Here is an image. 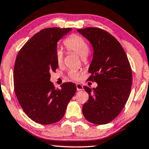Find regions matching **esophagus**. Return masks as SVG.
<instances>
[{"label": "esophagus", "instance_id": "34e87169", "mask_svg": "<svg viewBox=\"0 0 149 149\" xmlns=\"http://www.w3.org/2000/svg\"><path fill=\"white\" fill-rule=\"evenodd\" d=\"M76 86H77V90H78V91H80V90H82L83 89H84L83 88V86L80 84H77Z\"/></svg>", "mask_w": 149, "mask_h": 149}]
</instances>
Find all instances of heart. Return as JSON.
Instances as JSON below:
<instances>
[{
	"instance_id": "1",
	"label": "heart",
	"mask_w": 149,
	"mask_h": 149,
	"mask_svg": "<svg viewBox=\"0 0 149 149\" xmlns=\"http://www.w3.org/2000/svg\"><path fill=\"white\" fill-rule=\"evenodd\" d=\"M63 45L68 51L78 54L79 56L86 57L90 51L88 42L82 36L77 34H72L67 38L63 42ZM55 59L57 64L61 65L63 61V53L61 50H57L55 53ZM69 77L73 80H78L81 74L75 70H71L68 73Z\"/></svg>"
}]
</instances>
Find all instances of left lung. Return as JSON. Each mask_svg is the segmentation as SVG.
Segmentation results:
<instances>
[{"label": "left lung", "instance_id": "obj_1", "mask_svg": "<svg viewBox=\"0 0 149 149\" xmlns=\"http://www.w3.org/2000/svg\"><path fill=\"white\" fill-rule=\"evenodd\" d=\"M94 49L88 81L96 82V88L84 86L89 99L83 105L87 120L96 125L112 121L124 108L132 85V70L123 46L112 35L96 27L77 29Z\"/></svg>", "mask_w": 149, "mask_h": 149}]
</instances>
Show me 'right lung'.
Returning a JSON list of instances; mask_svg holds the SVG:
<instances>
[{
  "instance_id": "1",
  "label": "right lung",
  "mask_w": 149,
  "mask_h": 149,
  "mask_svg": "<svg viewBox=\"0 0 149 149\" xmlns=\"http://www.w3.org/2000/svg\"><path fill=\"white\" fill-rule=\"evenodd\" d=\"M71 30L42 29L17 55L13 68L14 91L23 111L36 123L49 125L60 120L77 90L73 83H63L59 90L50 81V72H55L58 67L55 59L57 42Z\"/></svg>"
}]
</instances>
